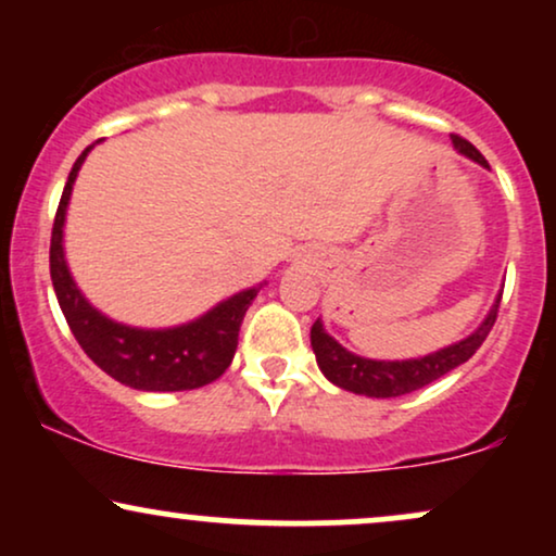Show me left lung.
<instances>
[{"label": "left lung", "mask_w": 556, "mask_h": 556, "mask_svg": "<svg viewBox=\"0 0 556 556\" xmlns=\"http://www.w3.org/2000/svg\"><path fill=\"white\" fill-rule=\"evenodd\" d=\"M457 154L468 156L470 162L481 164L489 169V162L483 159L481 151L473 143L460 136H452ZM500 298L494 300L491 311L478 324L476 331H470L468 337L460 342H452L446 348L437 350V353L424 355V358H407V361H374L363 358V355L350 353L348 348H342L334 337L324 329L321 318H316V324L311 327V348L316 353V363L321 368V374L327 376L331 384L348 392L366 394V397H400V394H410L416 389L431 384V381L442 379L444 374H450L452 368L463 366L465 361L473 358V353L481 348L483 340L489 337L491 327L496 321V308H500Z\"/></svg>", "instance_id": "obj_1"}]
</instances>
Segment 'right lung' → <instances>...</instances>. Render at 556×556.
<instances>
[{
  "label": "right lung",
  "instance_id": "obj_1",
  "mask_svg": "<svg viewBox=\"0 0 556 556\" xmlns=\"http://www.w3.org/2000/svg\"><path fill=\"white\" fill-rule=\"evenodd\" d=\"M93 146H88L70 169L54 216L52 248H49L52 285L70 331L86 350L88 358L125 387L140 389V392H182V389L212 384L232 363L242 316L266 282L235 292L232 298L216 303L212 311L193 321L167 329L127 327L93 308L75 285L65 258L67 203L73 195L75 177Z\"/></svg>",
  "mask_w": 556,
  "mask_h": 556
}]
</instances>
